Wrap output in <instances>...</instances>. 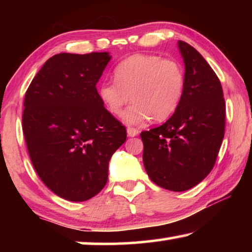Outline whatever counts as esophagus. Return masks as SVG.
Returning a JSON list of instances; mask_svg holds the SVG:
<instances>
[{"instance_id":"obj_1","label":"esophagus","mask_w":252,"mask_h":252,"mask_svg":"<svg viewBox=\"0 0 252 252\" xmlns=\"http://www.w3.org/2000/svg\"><path fill=\"white\" fill-rule=\"evenodd\" d=\"M137 134H139V129L133 128V127H128V128H127V135L128 136L134 137V136H136Z\"/></svg>"}]
</instances>
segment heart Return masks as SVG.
Returning a JSON list of instances; mask_svg holds the SVG:
<instances>
[{
	"mask_svg": "<svg viewBox=\"0 0 252 252\" xmlns=\"http://www.w3.org/2000/svg\"><path fill=\"white\" fill-rule=\"evenodd\" d=\"M116 81H104L98 87V97L113 116L124 112L126 125H142L154 118H170L184 96L186 75L182 65L158 55L136 54L127 57L115 68Z\"/></svg>",
	"mask_w": 252,
	"mask_h": 252,
	"instance_id": "1",
	"label": "heart"
}]
</instances>
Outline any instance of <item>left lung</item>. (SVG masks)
Instances as JSON below:
<instances>
[{"mask_svg":"<svg viewBox=\"0 0 252 252\" xmlns=\"http://www.w3.org/2000/svg\"><path fill=\"white\" fill-rule=\"evenodd\" d=\"M186 85L163 125L141 133L143 165L154 184L172 191L198 185L215 166L225 134L226 105L218 77L190 44L178 41Z\"/></svg>","mask_w":252,"mask_h":252,"instance_id":"left-lung-1","label":"left lung"}]
</instances>
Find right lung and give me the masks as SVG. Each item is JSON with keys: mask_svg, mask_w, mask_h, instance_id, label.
Listing matches in <instances>:
<instances>
[{"mask_svg": "<svg viewBox=\"0 0 252 252\" xmlns=\"http://www.w3.org/2000/svg\"><path fill=\"white\" fill-rule=\"evenodd\" d=\"M110 60L109 53L57 54L26 92L23 132L31 160L43 184L67 201L102 190L109 161L126 141V128L96 89Z\"/></svg>", "mask_w": 252, "mask_h": 252, "instance_id": "obj_1", "label": "right lung"}]
</instances>
